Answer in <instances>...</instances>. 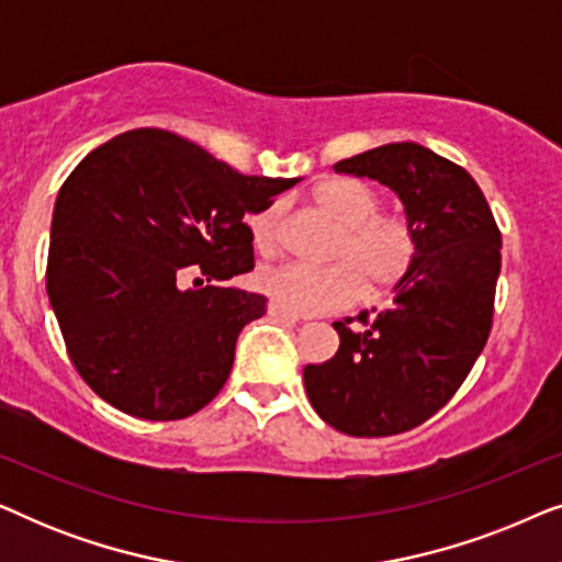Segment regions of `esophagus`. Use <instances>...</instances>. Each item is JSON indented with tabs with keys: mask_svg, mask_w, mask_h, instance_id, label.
<instances>
[{
	"mask_svg": "<svg viewBox=\"0 0 562 562\" xmlns=\"http://www.w3.org/2000/svg\"><path fill=\"white\" fill-rule=\"evenodd\" d=\"M268 314H271L273 319L289 322V325H296V322H299V314L283 310V306H279V304H268Z\"/></svg>",
	"mask_w": 562,
	"mask_h": 562,
	"instance_id": "1",
	"label": "esophagus"
}]
</instances>
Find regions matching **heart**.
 Wrapping results in <instances>:
<instances>
[{"label":"heart","instance_id":"1","mask_svg":"<svg viewBox=\"0 0 562 562\" xmlns=\"http://www.w3.org/2000/svg\"><path fill=\"white\" fill-rule=\"evenodd\" d=\"M312 204L333 220L327 266L286 263L258 273L256 286L273 304L294 314H322L356 304L363 291H396L417 268L422 240L412 220L381 212V196L360 181H327L314 189ZM260 256L279 252L281 204H268L250 220Z\"/></svg>","mask_w":562,"mask_h":562}]
</instances>
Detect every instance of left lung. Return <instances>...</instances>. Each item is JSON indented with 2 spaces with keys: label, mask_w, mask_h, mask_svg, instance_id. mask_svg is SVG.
I'll return each mask as SVG.
<instances>
[{
  "label": "left lung",
  "mask_w": 562,
  "mask_h": 562,
  "mask_svg": "<svg viewBox=\"0 0 562 562\" xmlns=\"http://www.w3.org/2000/svg\"><path fill=\"white\" fill-rule=\"evenodd\" d=\"M333 168L394 189L422 250L389 310L335 322L340 348L304 368L306 396L345 435H402L456 396L488 340L502 233L473 176L417 143L381 145Z\"/></svg>",
  "instance_id": "obj_1"
}]
</instances>
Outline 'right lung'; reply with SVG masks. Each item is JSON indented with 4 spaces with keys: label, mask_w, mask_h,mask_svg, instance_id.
I'll return each instance as SVG.
<instances>
[{
    "label": "right lung",
    "mask_w": 562,
    "mask_h": 562,
    "mask_svg": "<svg viewBox=\"0 0 562 562\" xmlns=\"http://www.w3.org/2000/svg\"><path fill=\"white\" fill-rule=\"evenodd\" d=\"M294 183L245 176L158 127L112 137L74 168L53 210L45 289L97 396L176 422L220 394L237 335L268 302L220 281L256 266L245 214Z\"/></svg>",
    "instance_id": "obj_1"
}]
</instances>
